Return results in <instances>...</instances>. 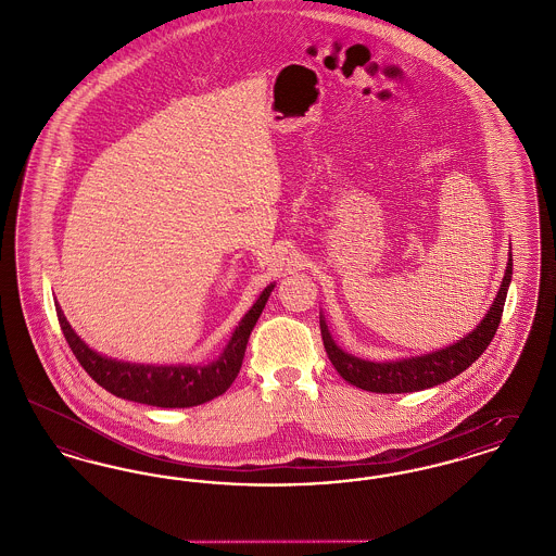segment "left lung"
Segmentation results:
<instances>
[{"label":"left lung","instance_id":"obj_1","mask_svg":"<svg viewBox=\"0 0 556 556\" xmlns=\"http://www.w3.org/2000/svg\"><path fill=\"white\" fill-rule=\"evenodd\" d=\"M513 277V254L508 252V263L504 270L501 290L496 293L490 311L481 318L473 331L456 340L454 344L446 345L442 350H433L421 356H408L396 361H365L354 354H348L340 345L336 344L327 320L320 313V336L327 350V356L336 370L344 377L348 383L375 392V394H406V392H419L433 386H440L456 377L458 372L471 367L477 358L483 354V350L490 345L503 317L506 291Z\"/></svg>","mask_w":556,"mask_h":556}]
</instances>
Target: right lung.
Returning <instances> with one entry per match:
<instances>
[{
	"instance_id": "add662e5",
	"label": "right lung",
	"mask_w": 556,
	"mask_h": 556,
	"mask_svg": "<svg viewBox=\"0 0 556 556\" xmlns=\"http://www.w3.org/2000/svg\"><path fill=\"white\" fill-rule=\"evenodd\" d=\"M273 290L275 283L266 286L252 308L239 320L220 356L206 365H143L104 356L80 340L64 317L60 304H55V313L80 367L110 394L160 408H189L225 394L236 381L248 338Z\"/></svg>"
}]
</instances>
